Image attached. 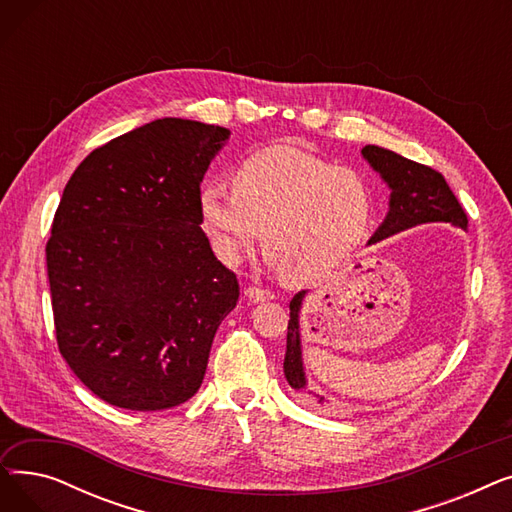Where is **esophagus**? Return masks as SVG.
Returning a JSON list of instances; mask_svg holds the SVG:
<instances>
[{
    "mask_svg": "<svg viewBox=\"0 0 512 512\" xmlns=\"http://www.w3.org/2000/svg\"><path fill=\"white\" fill-rule=\"evenodd\" d=\"M245 294L255 303H259V301H272L274 299V292L270 288H259V286H249L245 290Z\"/></svg>",
    "mask_w": 512,
    "mask_h": 512,
    "instance_id": "34e87169",
    "label": "esophagus"
}]
</instances>
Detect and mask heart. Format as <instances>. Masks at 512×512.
Segmentation results:
<instances>
[{
	"label": "heart",
	"mask_w": 512,
	"mask_h": 512,
	"mask_svg": "<svg viewBox=\"0 0 512 512\" xmlns=\"http://www.w3.org/2000/svg\"><path fill=\"white\" fill-rule=\"evenodd\" d=\"M215 251L236 261L259 236L290 282L321 278L369 232L373 197L365 180L311 153L278 145L240 161L232 188L209 182L199 193Z\"/></svg>",
	"instance_id": "b5f03b06"
}]
</instances>
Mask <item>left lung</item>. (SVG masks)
Instances as JSON below:
<instances>
[{"label":"left lung","mask_w":512,"mask_h":512,"mask_svg":"<svg viewBox=\"0 0 512 512\" xmlns=\"http://www.w3.org/2000/svg\"><path fill=\"white\" fill-rule=\"evenodd\" d=\"M363 157L373 166V170H378L382 174V178L392 188L388 218L378 228V232L371 236L369 245L396 232L427 222H450L461 228L469 226L463 205L450 191L444 176L434 168L417 164L413 159H407L390 149H382L375 145H365ZM303 299L305 290L294 294L290 301V319L286 334L284 375L294 390H307L299 340V311ZM309 394L315 396L317 402L324 400L319 394Z\"/></svg>","instance_id":"left-lung-1"}]
</instances>
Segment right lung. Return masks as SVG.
Returning a JSON list of instances; mask_svg holds the SVG:
<instances>
[{
  "label": "right lung",
  "instance_id": "1",
  "mask_svg": "<svg viewBox=\"0 0 512 512\" xmlns=\"http://www.w3.org/2000/svg\"><path fill=\"white\" fill-rule=\"evenodd\" d=\"M222 126L164 118L91 151L68 180L47 240L58 348L101 400L130 411L199 390L236 274L201 230V180Z\"/></svg>",
  "mask_w": 512,
  "mask_h": 512
}]
</instances>
